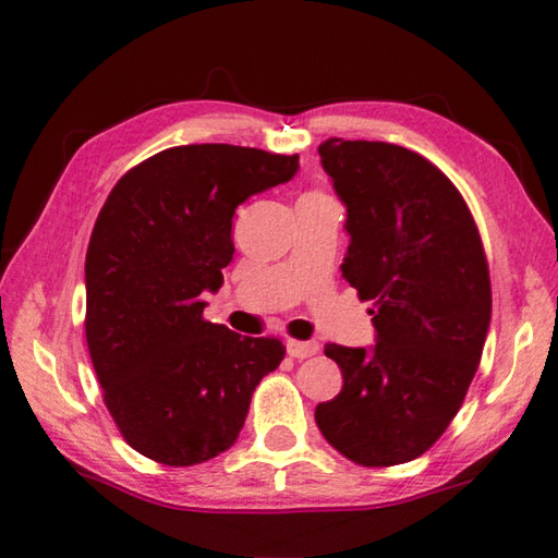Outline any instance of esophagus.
<instances>
[{
	"mask_svg": "<svg viewBox=\"0 0 558 558\" xmlns=\"http://www.w3.org/2000/svg\"><path fill=\"white\" fill-rule=\"evenodd\" d=\"M318 352L316 340H288V354L294 360H306Z\"/></svg>",
	"mask_w": 558,
	"mask_h": 558,
	"instance_id": "esophagus-1",
	"label": "esophagus"
}]
</instances>
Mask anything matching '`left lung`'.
I'll return each mask as SVG.
<instances>
[{
	"instance_id": "8db88e82",
	"label": "left lung",
	"mask_w": 558,
	"mask_h": 558,
	"mask_svg": "<svg viewBox=\"0 0 558 558\" xmlns=\"http://www.w3.org/2000/svg\"><path fill=\"white\" fill-rule=\"evenodd\" d=\"M318 156L348 210L342 278L374 302L376 342L326 345L342 388L314 417L357 465H400L446 432L477 372L492 322L487 258L460 192L417 153L328 138Z\"/></svg>"
}]
</instances>
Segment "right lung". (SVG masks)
I'll return each instance as SVG.
<instances>
[{
  "label": "right lung",
  "instance_id": "add662e5",
  "mask_svg": "<svg viewBox=\"0 0 558 558\" xmlns=\"http://www.w3.org/2000/svg\"><path fill=\"white\" fill-rule=\"evenodd\" d=\"M300 156L230 144L168 148L114 184L86 254V340L124 441L162 465L216 458L240 436L278 338L204 318L248 196L290 182Z\"/></svg>",
  "mask_w": 558,
  "mask_h": 558
}]
</instances>
